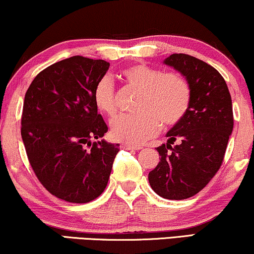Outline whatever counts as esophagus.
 <instances>
[{
  "instance_id": "obj_1",
  "label": "esophagus",
  "mask_w": 254,
  "mask_h": 254,
  "mask_svg": "<svg viewBox=\"0 0 254 254\" xmlns=\"http://www.w3.org/2000/svg\"><path fill=\"white\" fill-rule=\"evenodd\" d=\"M123 148L126 149V150H141V149H142L141 146H138V145H131V144H124Z\"/></svg>"
}]
</instances>
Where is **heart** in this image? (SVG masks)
<instances>
[{
	"label": "heart",
	"mask_w": 254,
	"mask_h": 254,
	"mask_svg": "<svg viewBox=\"0 0 254 254\" xmlns=\"http://www.w3.org/2000/svg\"><path fill=\"white\" fill-rule=\"evenodd\" d=\"M121 76L129 86L142 91L136 115H123L111 123L116 141L141 144L159 133L165 126H175L188 112L191 91L187 80L178 73L165 74L144 64L128 66ZM93 98L97 110L105 116L116 115L115 87L109 76H103L94 88Z\"/></svg>",
	"instance_id": "obj_1"
}]
</instances>
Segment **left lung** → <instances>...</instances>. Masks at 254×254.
I'll list each match as a JSON object with an SVG mask.
<instances>
[{
	"instance_id": "obj_1",
	"label": "left lung",
	"mask_w": 254,
	"mask_h": 254,
	"mask_svg": "<svg viewBox=\"0 0 254 254\" xmlns=\"http://www.w3.org/2000/svg\"><path fill=\"white\" fill-rule=\"evenodd\" d=\"M163 63L187 80L188 112L158 146L159 159L149 173L152 190L166 199H187L205 188L221 166L234 127L233 103L227 83L214 67L186 54H173Z\"/></svg>"
}]
</instances>
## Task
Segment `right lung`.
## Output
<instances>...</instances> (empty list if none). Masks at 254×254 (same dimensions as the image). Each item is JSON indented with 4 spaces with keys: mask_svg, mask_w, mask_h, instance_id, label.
<instances>
[{
    "mask_svg": "<svg viewBox=\"0 0 254 254\" xmlns=\"http://www.w3.org/2000/svg\"><path fill=\"white\" fill-rule=\"evenodd\" d=\"M109 67L103 60L66 58L40 72L25 95L21 137L29 164L51 194L69 203L100 196L119 152V144L102 139L108 126L93 98Z\"/></svg>",
    "mask_w": 254,
    "mask_h": 254,
    "instance_id": "obj_1",
    "label": "right lung"
}]
</instances>
